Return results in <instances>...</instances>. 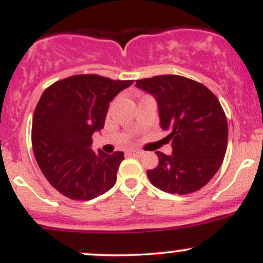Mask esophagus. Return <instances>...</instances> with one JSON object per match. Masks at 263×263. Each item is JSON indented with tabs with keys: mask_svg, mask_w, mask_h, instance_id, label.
I'll return each instance as SVG.
<instances>
[{
	"mask_svg": "<svg viewBox=\"0 0 263 263\" xmlns=\"http://www.w3.org/2000/svg\"><path fill=\"white\" fill-rule=\"evenodd\" d=\"M127 155H128V156H132V157H139L142 155V153H141L140 150H128L127 151Z\"/></svg>",
	"mask_w": 263,
	"mask_h": 263,
	"instance_id": "obj_1",
	"label": "esophagus"
}]
</instances>
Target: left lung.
I'll use <instances>...</instances> for the list:
<instances>
[{
    "mask_svg": "<svg viewBox=\"0 0 263 263\" xmlns=\"http://www.w3.org/2000/svg\"><path fill=\"white\" fill-rule=\"evenodd\" d=\"M136 87L157 101L161 128L170 132L173 154L156 151L159 165L148 180L170 194H190L219 170L227 151L228 123L219 101L205 85L181 76H156Z\"/></svg>",
    "mask_w": 263,
    "mask_h": 263,
    "instance_id": "left-lung-1",
    "label": "left lung"
}]
</instances>
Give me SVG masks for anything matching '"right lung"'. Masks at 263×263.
<instances>
[{"mask_svg":"<svg viewBox=\"0 0 263 263\" xmlns=\"http://www.w3.org/2000/svg\"><path fill=\"white\" fill-rule=\"evenodd\" d=\"M132 82L79 74L44 90L32 117V150L44 176L64 197L90 200L116 184L123 153L96 154L90 145L104 127L109 102Z\"/></svg>","mask_w":263,"mask_h":263,"instance_id":"obj_1","label":"right lung"}]
</instances>
